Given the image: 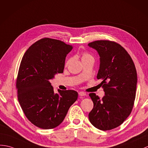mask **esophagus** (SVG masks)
<instances>
[{
  "instance_id": "1",
  "label": "esophagus",
  "mask_w": 148,
  "mask_h": 148,
  "mask_svg": "<svg viewBox=\"0 0 148 148\" xmlns=\"http://www.w3.org/2000/svg\"><path fill=\"white\" fill-rule=\"evenodd\" d=\"M79 95L80 97H84V96L86 95V94L83 91H80L79 92Z\"/></svg>"
}]
</instances>
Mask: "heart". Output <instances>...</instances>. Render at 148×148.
<instances>
[{
	"label": "heart",
	"mask_w": 148,
	"mask_h": 148,
	"mask_svg": "<svg viewBox=\"0 0 148 148\" xmlns=\"http://www.w3.org/2000/svg\"><path fill=\"white\" fill-rule=\"evenodd\" d=\"M91 58H92V59H93V58H92V57L91 56L90 54H89L88 53H84L83 54H82V61L85 60H88V59H91ZM69 61H70V60L67 61V64H69Z\"/></svg>",
	"instance_id": "heart-1"
}]
</instances>
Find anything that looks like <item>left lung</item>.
<instances>
[{
	"instance_id": "8db88e82",
	"label": "left lung",
	"mask_w": 148,
	"mask_h": 148,
	"mask_svg": "<svg viewBox=\"0 0 148 148\" xmlns=\"http://www.w3.org/2000/svg\"><path fill=\"white\" fill-rule=\"evenodd\" d=\"M88 46L99 56L98 79L102 81L105 96L101 99L90 93L94 106L89 113L91 124L101 130L117 127L131 113L137 82L133 60L123 48L108 40H98Z\"/></svg>"
}]
</instances>
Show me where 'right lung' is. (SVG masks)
Listing matches in <instances>:
<instances>
[{
  "label": "right lung",
  "instance_id": "obj_1",
  "mask_svg": "<svg viewBox=\"0 0 148 148\" xmlns=\"http://www.w3.org/2000/svg\"><path fill=\"white\" fill-rule=\"evenodd\" d=\"M73 47L60 40L43 38L24 54L16 81L18 100L27 119L43 129H53L66 117L77 100L74 90L55 93L50 80L62 73L67 54Z\"/></svg>",
  "mask_w": 148,
  "mask_h": 148
}]
</instances>
